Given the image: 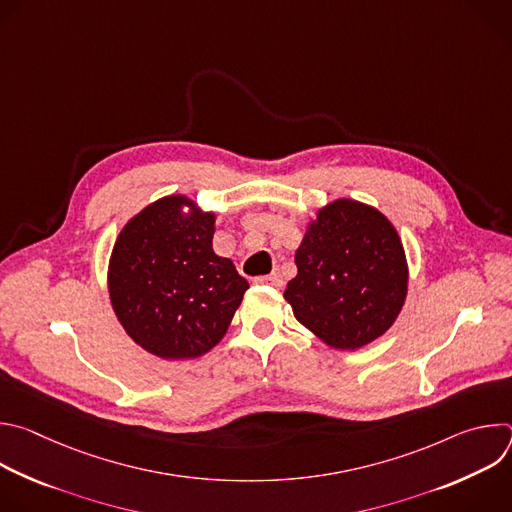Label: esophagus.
Instances as JSON below:
<instances>
[{"label": "esophagus", "mask_w": 512, "mask_h": 512, "mask_svg": "<svg viewBox=\"0 0 512 512\" xmlns=\"http://www.w3.org/2000/svg\"><path fill=\"white\" fill-rule=\"evenodd\" d=\"M257 283L261 285H271V287H283V279L279 273H271V275H263V277H257Z\"/></svg>", "instance_id": "obj_1"}]
</instances>
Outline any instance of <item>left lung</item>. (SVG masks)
Wrapping results in <instances>:
<instances>
[{
  "mask_svg": "<svg viewBox=\"0 0 512 512\" xmlns=\"http://www.w3.org/2000/svg\"><path fill=\"white\" fill-rule=\"evenodd\" d=\"M298 275L283 291L296 320L336 350L381 338L403 310L409 267L401 237L371 204L336 198L308 221Z\"/></svg>",
  "mask_w": 512,
  "mask_h": 512,
  "instance_id": "1",
  "label": "left lung"
}]
</instances>
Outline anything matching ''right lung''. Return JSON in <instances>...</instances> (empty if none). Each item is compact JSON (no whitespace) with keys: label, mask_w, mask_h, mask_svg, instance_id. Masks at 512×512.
Wrapping results in <instances>:
<instances>
[{"label":"right lung","mask_w":512,"mask_h":512,"mask_svg":"<svg viewBox=\"0 0 512 512\" xmlns=\"http://www.w3.org/2000/svg\"><path fill=\"white\" fill-rule=\"evenodd\" d=\"M216 214L170 194L131 216L115 239L107 289L127 336L164 360L198 358L221 342L249 283L216 255Z\"/></svg>","instance_id":"right-lung-1"}]
</instances>
